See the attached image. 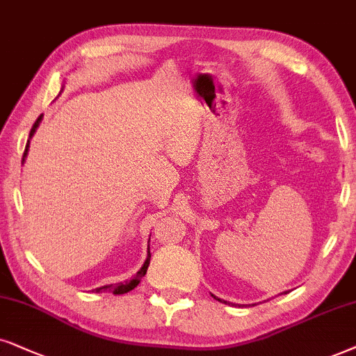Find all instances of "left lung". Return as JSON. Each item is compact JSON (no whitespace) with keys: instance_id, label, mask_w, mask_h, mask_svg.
I'll use <instances>...</instances> for the list:
<instances>
[{"instance_id":"8db88e82","label":"left lung","mask_w":356,"mask_h":356,"mask_svg":"<svg viewBox=\"0 0 356 356\" xmlns=\"http://www.w3.org/2000/svg\"><path fill=\"white\" fill-rule=\"evenodd\" d=\"M211 296H213V298H215V300H218V301H220V302H225V305H226V302H227V301H225V300H220V298H216L215 295H211Z\"/></svg>"}]
</instances>
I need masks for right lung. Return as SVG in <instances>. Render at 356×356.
<instances>
[{
	"label": "right lung",
	"mask_w": 356,
	"mask_h": 356,
	"mask_svg": "<svg viewBox=\"0 0 356 356\" xmlns=\"http://www.w3.org/2000/svg\"><path fill=\"white\" fill-rule=\"evenodd\" d=\"M40 120H42V115H40L39 118H37L34 125H32L31 134H29V138H32V135L35 134V130H37V127H39ZM29 141H31V140H27L26 151H24V156H22V163H24V158H26V156H27V151H29ZM149 259H151V254H149V248H148V257H146L145 264H143V267H141V268L138 270V272H136V275H135L134 278H131V280H129V282H123V283H115V285H106V286L96 288V290H94V291H96V293L112 291L113 295H123V293H129V291H131L136 285H138L141 278H143L145 275H146V270H148V265H149Z\"/></svg>",
	"instance_id": "right-lung-1"
}]
</instances>
